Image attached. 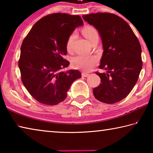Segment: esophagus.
Returning <instances> with one entry per match:
<instances>
[{
    "label": "esophagus",
    "mask_w": 153,
    "mask_h": 153,
    "mask_svg": "<svg viewBox=\"0 0 153 153\" xmlns=\"http://www.w3.org/2000/svg\"><path fill=\"white\" fill-rule=\"evenodd\" d=\"M82 77H88V76H90V74H86V73H84V72H83V73L82 74Z\"/></svg>",
    "instance_id": "obj_1"
}]
</instances>
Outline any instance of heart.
Masks as SVG:
<instances>
[{
	"mask_svg": "<svg viewBox=\"0 0 153 153\" xmlns=\"http://www.w3.org/2000/svg\"><path fill=\"white\" fill-rule=\"evenodd\" d=\"M82 33L90 42H91L94 38L98 37V33L97 30L91 26H86L83 28ZM75 36H76V33H75V32H73L69 35L68 38H67L66 48L68 51L71 50ZM97 62L98 59L95 56L78 55L73 59L72 64H73L75 68L80 69V70L84 71H89L97 63Z\"/></svg>",
	"mask_w": 153,
	"mask_h": 153,
	"instance_id": "b5f03b06",
	"label": "heart"
}]
</instances>
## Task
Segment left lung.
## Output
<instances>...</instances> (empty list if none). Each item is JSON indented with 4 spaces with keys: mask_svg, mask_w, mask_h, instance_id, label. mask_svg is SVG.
Wrapping results in <instances>:
<instances>
[{
    "mask_svg": "<svg viewBox=\"0 0 153 153\" xmlns=\"http://www.w3.org/2000/svg\"><path fill=\"white\" fill-rule=\"evenodd\" d=\"M82 17L99 33L103 53L97 74L100 84L93 89L98 100L113 104L128 96L138 81L142 67V49L138 38L125 20L115 14L97 13Z\"/></svg>",
    "mask_w": 153,
    "mask_h": 153,
    "instance_id": "8db88e82",
    "label": "left lung"
}]
</instances>
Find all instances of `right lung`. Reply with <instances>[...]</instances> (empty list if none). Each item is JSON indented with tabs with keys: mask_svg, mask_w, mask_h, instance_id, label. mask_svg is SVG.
Returning <instances> with one entry per match:
<instances>
[{
	"mask_svg": "<svg viewBox=\"0 0 153 153\" xmlns=\"http://www.w3.org/2000/svg\"><path fill=\"white\" fill-rule=\"evenodd\" d=\"M84 24L79 15L53 13L33 25L21 46L19 68L23 84L40 103L55 105L63 101L79 71H61L69 65L66 42L74 30Z\"/></svg>",
	"mask_w": 153,
	"mask_h": 153,
	"instance_id": "obj_1",
	"label": "right lung"
}]
</instances>
